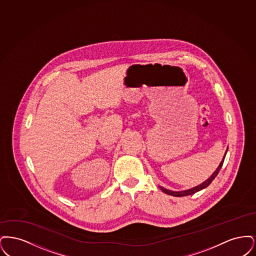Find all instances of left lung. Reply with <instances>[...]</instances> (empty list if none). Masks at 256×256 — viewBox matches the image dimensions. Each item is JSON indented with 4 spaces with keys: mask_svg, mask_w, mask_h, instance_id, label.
<instances>
[{
    "mask_svg": "<svg viewBox=\"0 0 256 256\" xmlns=\"http://www.w3.org/2000/svg\"><path fill=\"white\" fill-rule=\"evenodd\" d=\"M226 152H228V150H226ZM224 158H226V156H224V158L222 160V162L220 163L219 167H218V168L216 169V170L212 174V176H211L208 180H206L204 182H202V184H200V185L196 186L194 188H191V189H188V190H184V191H180V192L170 191V190H168V189H166V188H164V187H161V186H159V188H160V189H161V191H162V192H164L165 194L174 196H189L192 195V194H195L196 192H198V191H200V190H202V189L206 188L207 186L213 182V180H214V178L217 176V174H219L220 170V168H222V164H224Z\"/></svg>",
    "mask_w": 256,
    "mask_h": 256,
    "instance_id": "8db88e82",
    "label": "left lung"
}]
</instances>
